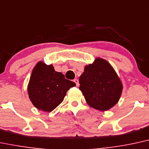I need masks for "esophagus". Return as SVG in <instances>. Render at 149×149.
I'll list each match as a JSON object with an SVG mask.
<instances>
[{
    "label": "esophagus",
    "mask_w": 149,
    "mask_h": 149,
    "mask_svg": "<svg viewBox=\"0 0 149 149\" xmlns=\"http://www.w3.org/2000/svg\"><path fill=\"white\" fill-rule=\"evenodd\" d=\"M73 82H74L75 83H76V86L79 85V81H78V79H74V80H73Z\"/></svg>",
    "instance_id": "obj_1"
}]
</instances>
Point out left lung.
Listing matches in <instances>:
<instances>
[{
  "instance_id": "obj_1",
  "label": "left lung",
  "mask_w": 149,
  "mask_h": 149,
  "mask_svg": "<svg viewBox=\"0 0 149 149\" xmlns=\"http://www.w3.org/2000/svg\"><path fill=\"white\" fill-rule=\"evenodd\" d=\"M80 87L85 101L90 107L107 111L119 101L123 84L112 66L101 57L86 65L79 78Z\"/></svg>"
}]
</instances>
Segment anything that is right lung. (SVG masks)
<instances>
[{
  "label": "right lung",
  "instance_id": "obj_1",
  "mask_svg": "<svg viewBox=\"0 0 149 149\" xmlns=\"http://www.w3.org/2000/svg\"><path fill=\"white\" fill-rule=\"evenodd\" d=\"M75 86L76 83L66 79L62 73L55 71L52 64L39 61L32 71L28 94L36 108L50 112L63 101L67 91Z\"/></svg>",
  "mask_w": 149,
  "mask_h": 149
}]
</instances>
